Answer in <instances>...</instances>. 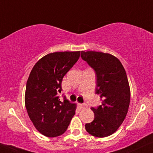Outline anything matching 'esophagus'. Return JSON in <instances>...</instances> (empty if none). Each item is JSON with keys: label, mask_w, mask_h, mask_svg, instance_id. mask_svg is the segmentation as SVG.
<instances>
[{"label": "esophagus", "mask_w": 153, "mask_h": 153, "mask_svg": "<svg viewBox=\"0 0 153 153\" xmlns=\"http://www.w3.org/2000/svg\"><path fill=\"white\" fill-rule=\"evenodd\" d=\"M80 107L81 109H85V108L87 106H86V104H80Z\"/></svg>", "instance_id": "obj_1"}]
</instances>
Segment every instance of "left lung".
Returning <instances> with one entry per match:
<instances>
[{
  "mask_svg": "<svg viewBox=\"0 0 153 153\" xmlns=\"http://www.w3.org/2000/svg\"><path fill=\"white\" fill-rule=\"evenodd\" d=\"M81 58L93 68L96 74V94L102 105L92 107L94 119L86 123L85 129L92 136L104 138L116 132L128 112L131 91L126 73L117 57L97 51H81Z\"/></svg>",
  "mask_w": 153,
  "mask_h": 153,
  "instance_id": "1",
  "label": "left lung"
}]
</instances>
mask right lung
I'll list each match as a JSON object with an SVG mask.
<instances>
[{
  "mask_svg": "<svg viewBox=\"0 0 153 153\" xmlns=\"http://www.w3.org/2000/svg\"><path fill=\"white\" fill-rule=\"evenodd\" d=\"M80 51L54 52L44 56L32 69L25 90V107L35 128L44 136L56 137L67 130L76 104L61 102L64 75L78 61Z\"/></svg>",
  "mask_w": 153,
  "mask_h": 153,
  "instance_id": "add662e5",
  "label": "right lung"
}]
</instances>
